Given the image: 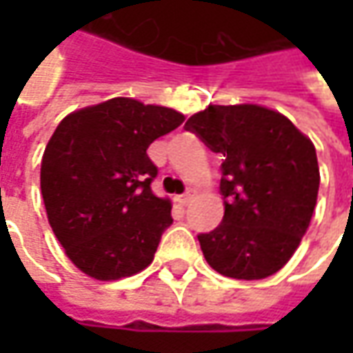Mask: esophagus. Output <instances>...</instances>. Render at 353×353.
Masks as SVG:
<instances>
[{
	"label": "esophagus",
	"mask_w": 353,
	"mask_h": 353,
	"mask_svg": "<svg viewBox=\"0 0 353 353\" xmlns=\"http://www.w3.org/2000/svg\"><path fill=\"white\" fill-rule=\"evenodd\" d=\"M192 196H194V192H192V190H186V192H184V194H181V196L176 198V200H179L183 206H188V204L192 202Z\"/></svg>",
	"instance_id": "obj_1"
}]
</instances>
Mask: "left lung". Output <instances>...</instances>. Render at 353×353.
<instances>
[{
    "label": "left lung",
    "instance_id": "left-lung-1",
    "mask_svg": "<svg viewBox=\"0 0 353 353\" xmlns=\"http://www.w3.org/2000/svg\"><path fill=\"white\" fill-rule=\"evenodd\" d=\"M222 153V224L198 234L214 271L232 279H265L292 257L319 196L312 141L279 112L253 103L208 105L184 123Z\"/></svg>",
    "mask_w": 353,
    "mask_h": 353
}]
</instances>
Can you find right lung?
Here are the masks:
<instances>
[{"instance_id":"1","label":"right lung","mask_w":353,"mask_h":353,"mask_svg":"<svg viewBox=\"0 0 353 353\" xmlns=\"http://www.w3.org/2000/svg\"><path fill=\"white\" fill-rule=\"evenodd\" d=\"M183 121L170 108L112 98L54 129L41 192L54 236L86 275L116 281L153 261L172 218L169 200L151 190L157 167L147 149Z\"/></svg>"}]
</instances>
